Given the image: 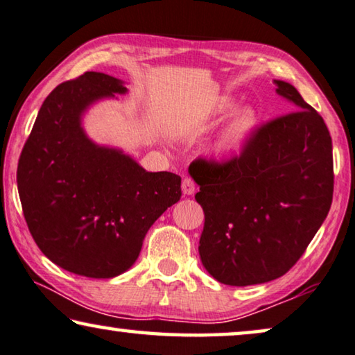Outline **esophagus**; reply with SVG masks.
<instances>
[{
    "instance_id": "34e87169",
    "label": "esophagus",
    "mask_w": 355,
    "mask_h": 355,
    "mask_svg": "<svg viewBox=\"0 0 355 355\" xmlns=\"http://www.w3.org/2000/svg\"><path fill=\"white\" fill-rule=\"evenodd\" d=\"M195 190H197V186H195V182L192 181L190 178H186L182 181V193L184 195H193Z\"/></svg>"
}]
</instances>
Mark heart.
Segmentation results:
<instances>
[{"label":"heart","instance_id":"heart-1","mask_svg":"<svg viewBox=\"0 0 355 355\" xmlns=\"http://www.w3.org/2000/svg\"><path fill=\"white\" fill-rule=\"evenodd\" d=\"M237 101L224 97L216 102V104L209 109L208 116L213 120H219L225 115L232 114L237 109ZM258 126V115L251 109H241L237 110L230 116V120L225 123L224 130L220 131L218 139H216L213 146V157L218 162H230L237 158L241 152L245 150L246 144H248L250 137Z\"/></svg>","mask_w":355,"mask_h":355}]
</instances>
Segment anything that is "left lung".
Returning a JSON list of instances; mask_svg holds the SVG:
<instances>
[{
    "instance_id": "left-lung-1",
    "label": "left lung",
    "mask_w": 355,
    "mask_h": 355,
    "mask_svg": "<svg viewBox=\"0 0 355 355\" xmlns=\"http://www.w3.org/2000/svg\"><path fill=\"white\" fill-rule=\"evenodd\" d=\"M290 114L261 126L239 158L190 165L205 225L200 259L224 285L286 274L325 220L333 198L331 137L295 86L274 80Z\"/></svg>"
}]
</instances>
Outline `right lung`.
<instances>
[{
  "mask_svg": "<svg viewBox=\"0 0 355 355\" xmlns=\"http://www.w3.org/2000/svg\"><path fill=\"white\" fill-rule=\"evenodd\" d=\"M126 92L125 81L101 71L59 85L41 105L19 160L20 203L38 248L89 279L131 269L148 229L181 198L178 174L146 171L86 132L91 107Z\"/></svg>",
  "mask_w": 355,
  "mask_h": 355,
  "instance_id": "right-lung-1",
  "label": "right lung"
}]
</instances>
